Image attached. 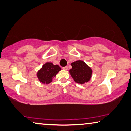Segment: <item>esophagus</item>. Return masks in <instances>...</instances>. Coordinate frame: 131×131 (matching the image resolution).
<instances>
[{
	"instance_id": "1",
	"label": "esophagus",
	"mask_w": 131,
	"mask_h": 131,
	"mask_svg": "<svg viewBox=\"0 0 131 131\" xmlns=\"http://www.w3.org/2000/svg\"><path fill=\"white\" fill-rule=\"evenodd\" d=\"M62 68H63V69L64 70H68V67H67V66H66V67H63Z\"/></svg>"
}]
</instances>
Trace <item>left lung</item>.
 <instances>
[{
    "label": "left lung",
    "mask_w": 131,
    "mask_h": 131,
    "mask_svg": "<svg viewBox=\"0 0 131 131\" xmlns=\"http://www.w3.org/2000/svg\"><path fill=\"white\" fill-rule=\"evenodd\" d=\"M71 65L72 68L69 71L70 74L76 83L83 84L90 81L93 71L86 63L82 60H77Z\"/></svg>",
    "instance_id": "8db88e82"
}]
</instances>
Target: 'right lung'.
Returning <instances> with one entry per match:
<instances>
[{
  "instance_id": "1",
  "label": "right lung",
  "mask_w": 131,
  "mask_h": 131,
  "mask_svg": "<svg viewBox=\"0 0 131 131\" xmlns=\"http://www.w3.org/2000/svg\"><path fill=\"white\" fill-rule=\"evenodd\" d=\"M61 70V67L58 65H54L52 63L47 62L38 71L37 77L41 83L48 84L51 83L54 77Z\"/></svg>"
}]
</instances>
